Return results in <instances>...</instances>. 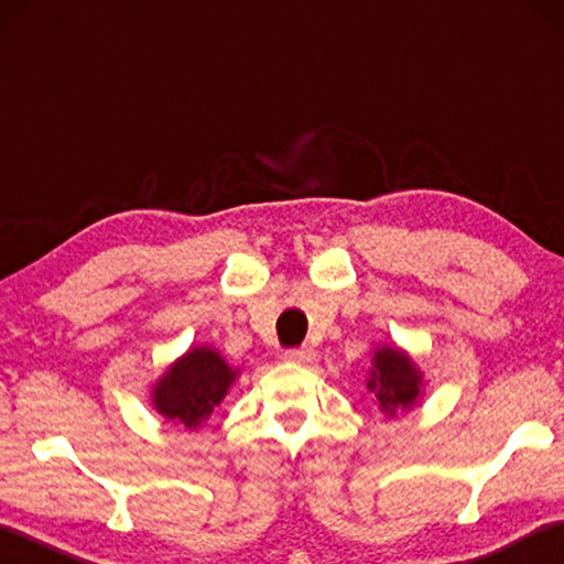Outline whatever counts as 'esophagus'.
<instances>
[{"instance_id": "obj_1", "label": "esophagus", "mask_w": 564, "mask_h": 564, "mask_svg": "<svg viewBox=\"0 0 564 564\" xmlns=\"http://www.w3.org/2000/svg\"><path fill=\"white\" fill-rule=\"evenodd\" d=\"M316 358V350L303 346V348H293V350H285V360L289 362H299V366H308Z\"/></svg>"}]
</instances>
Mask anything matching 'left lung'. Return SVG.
<instances>
[{
	"instance_id": "8db88e82",
	"label": "left lung",
	"mask_w": 564,
	"mask_h": 564,
	"mask_svg": "<svg viewBox=\"0 0 564 564\" xmlns=\"http://www.w3.org/2000/svg\"><path fill=\"white\" fill-rule=\"evenodd\" d=\"M366 386L373 393L380 413L388 417L415 408L423 398V373L398 346H378L373 350V368Z\"/></svg>"
}]
</instances>
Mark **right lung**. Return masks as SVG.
I'll use <instances>...</instances> for the list:
<instances>
[{"label":"right lung","instance_id":"1","mask_svg":"<svg viewBox=\"0 0 564 564\" xmlns=\"http://www.w3.org/2000/svg\"><path fill=\"white\" fill-rule=\"evenodd\" d=\"M236 378L238 370L216 348H188L151 388V405L161 417L196 431L221 405Z\"/></svg>","mask_w":564,"mask_h":564}]
</instances>
